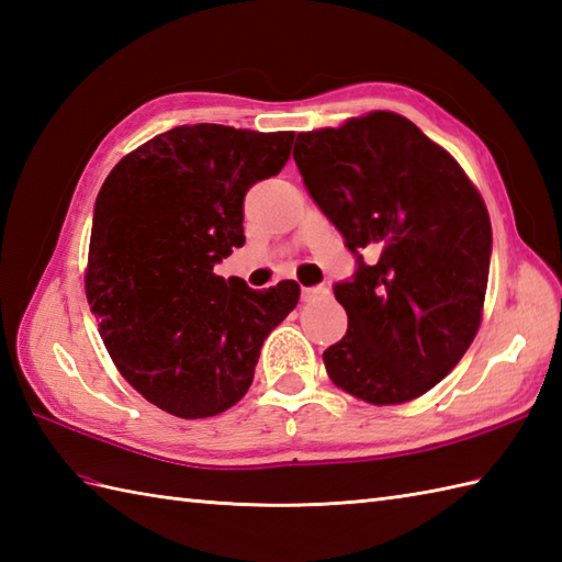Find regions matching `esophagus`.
<instances>
[{
    "label": "esophagus",
    "mask_w": 562,
    "mask_h": 562,
    "mask_svg": "<svg viewBox=\"0 0 562 562\" xmlns=\"http://www.w3.org/2000/svg\"><path fill=\"white\" fill-rule=\"evenodd\" d=\"M324 294H328V290L324 288V284H316V288H302V300L304 302H314V300H318V296H324Z\"/></svg>",
    "instance_id": "34e87169"
}]
</instances>
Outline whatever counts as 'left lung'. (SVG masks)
<instances>
[{"label":"left lung","instance_id":"1","mask_svg":"<svg viewBox=\"0 0 562 562\" xmlns=\"http://www.w3.org/2000/svg\"><path fill=\"white\" fill-rule=\"evenodd\" d=\"M294 161L357 256L333 288L348 333L324 352L330 381L372 405L423 396L481 328L493 229L479 188L391 111L300 133Z\"/></svg>","mask_w":562,"mask_h":562}]
</instances>
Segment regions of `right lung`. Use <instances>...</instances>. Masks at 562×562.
<instances>
[{
  "label": "right lung",
  "instance_id": "add662e5",
  "mask_svg": "<svg viewBox=\"0 0 562 562\" xmlns=\"http://www.w3.org/2000/svg\"><path fill=\"white\" fill-rule=\"evenodd\" d=\"M294 133L181 125L115 164L93 207L83 288L117 372L183 420L246 396L262 340L300 302L214 266L241 248L246 190L282 171Z\"/></svg>",
  "mask_w": 562,
  "mask_h": 562
}]
</instances>
